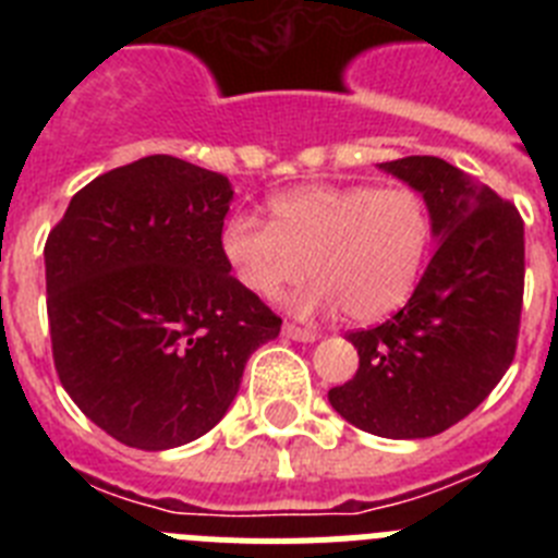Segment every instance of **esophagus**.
<instances>
[{"instance_id":"34e87169","label":"esophagus","mask_w":558,"mask_h":558,"mask_svg":"<svg viewBox=\"0 0 558 558\" xmlns=\"http://www.w3.org/2000/svg\"><path fill=\"white\" fill-rule=\"evenodd\" d=\"M282 332L288 335V338H293V340H302V343H307V340L318 338V332H315V329L299 327V324H284Z\"/></svg>"}]
</instances>
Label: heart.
Instances as JSON below:
<instances>
[{
  "mask_svg": "<svg viewBox=\"0 0 558 558\" xmlns=\"http://www.w3.org/2000/svg\"><path fill=\"white\" fill-rule=\"evenodd\" d=\"M226 220L220 251L248 293L274 299L304 274L299 310L340 307L352 322L391 315L413 293L430 245V209L413 186L307 184Z\"/></svg>",
  "mask_w": 558,
  "mask_h": 558,
  "instance_id": "obj_1",
  "label": "heart"
}]
</instances>
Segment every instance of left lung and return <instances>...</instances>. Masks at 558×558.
Instances as JSON below:
<instances>
[{
	"label": "left lung",
	"mask_w": 558,
	"mask_h": 558,
	"mask_svg": "<svg viewBox=\"0 0 558 558\" xmlns=\"http://www.w3.org/2000/svg\"><path fill=\"white\" fill-rule=\"evenodd\" d=\"M379 167L425 195L438 243L405 307L347 335L360 366L329 402L374 436L427 438L470 416L514 360L525 229L511 201L445 159Z\"/></svg>",
	"instance_id": "obj_1"
}]
</instances>
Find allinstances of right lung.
<instances>
[{
	"label": "right lung",
	"mask_w": 558,
	"mask_h": 558,
	"mask_svg": "<svg viewBox=\"0 0 558 558\" xmlns=\"http://www.w3.org/2000/svg\"><path fill=\"white\" fill-rule=\"evenodd\" d=\"M231 186L175 156L97 175L44 245L52 360L77 408L136 450L218 425L282 318L229 274Z\"/></svg>",
	"instance_id": "1"
}]
</instances>
